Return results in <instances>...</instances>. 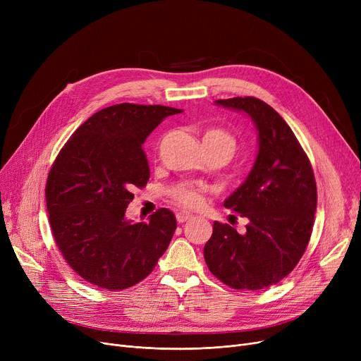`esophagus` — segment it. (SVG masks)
I'll list each match as a JSON object with an SVG mask.
<instances>
[{"label":"esophagus","mask_w":361,"mask_h":361,"mask_svg":"<svg viewBox=\"0 0 361 361\" xmlns=\"http://www.w3.org/2000/svg\"><path fill=\"white\" fill-rule=\"evenodd\" d=\"M192 218H193L192 214H187V212H178V214H177V221H178L180 224H183V222H185V221H188V219H192Z\"/></svg>","instance_id":"obj_1"}]
</instances>
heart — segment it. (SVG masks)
Segmentation results:
<instances>
[{"instance_id": "1", "label": "heart", "mask_w": 361, "mask_h": 361, "mask_svg": "<svg viewBox=\"0 0 361 361\" xmlns=\"http://www.w3.org/2000/svg\"><path fill=\"white\" fill-rule=\"evenodd\" d=\"M203 146L206 149H219L231 157L235 150V140L231 135L221 128H207L203 133ZM173 196L185 207H197L203 203V190L192 185L178 187Z\"/></svg>"}]
</instances>
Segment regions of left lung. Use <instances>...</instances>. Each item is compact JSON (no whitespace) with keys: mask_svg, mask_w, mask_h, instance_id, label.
<instances>
[{"mask_svg":"<svg viewBox=\"0 0 361 361\" xmlns=\"http://www.w3.org/2000/svg\"><path fill=\"white\" fill-rule=\"evenodd\" d=\"M215 104L252 118L257 155L247 178L224 202L249 219L245 233L215 221L203 256L225 286L257 291L286 278L307 247L317 204L314 174L293 130L267 102L238 97Z\"/></svg>","mask_w":361,"mask_h":361,"instance_id":"8db88e82","label":"left lung"}]
</instances>
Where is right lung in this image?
I'll list each match as a JSON object with an SVG mask.
<instances>
[{
	"instance_id": "right-lung-1",
	"label": "right lung",
	"mask_w": 361,
	"mask_h": 361,
	"mask_svg": "<svg viewBox=\"0 0 361 361\" xmlns=\"http://www.w3.org/2000/svg\"><path fill=\"white\" fill-rule=\"evenodd\" d=\"M183 109L118 104L93 114L64 145L48 176L51 230L71 269L105 290H126L145 279L177 228L166 207L147 222L126 218L133 188L150 177L146 137Z\"/></svg>"
}]
</instances>
